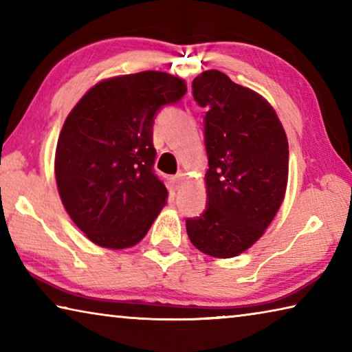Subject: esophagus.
I'll list each match as a JSON object with an SVG mask.
<instances>
[{"mask_svg": "<svg viewBox=\"0 0 352 352\" xmlns=\"http://www.w3.org/2000/svg\"><path fill=\"white\" fill-rule=\"evenodd\" d=\"M183 178H184V174L183 172H178L177 175L172 177V183H174V186L178 189L183 184Z\"/></svg>", "mask_w": 352, "mask_h": 352, "instance_id": "obj_1", "label": "esophagus"}]
</instances>
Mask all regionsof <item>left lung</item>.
<instances>
[{"mask_svg":"<svg viewBox=\"0 0 352 352\" xmlns=\"http://www.w3.org/2000/svg\"><path fill=\"white\" fill-rule=\"evenodd\" d=\"M192 96L206 107V210L186 219L195 248L233 258L264 234L283 204L289 142L275 110L250 88L217 69L192 80Z\"/></svg>","mask_w":352,"mask_h":352,"instance_id":"8db88e82","label":"left lung"}]
</instances>
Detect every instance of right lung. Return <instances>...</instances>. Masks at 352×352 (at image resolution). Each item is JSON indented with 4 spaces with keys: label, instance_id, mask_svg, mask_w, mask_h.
Segmentation results:
<instances>
[{
    "label": "right lung",
    "instance_id": "add662e5",
    "mask_svg": "<svg viewBox=\"0 0 352 352\" xmlns=\"http://www.w3.org/2000/svg\"><path fill=\"white\" fill-rule=\"evenodd\" d=\"M186 83L162 71L99 82L67 118L56 148V180L65 210L88 239L121 250L138 243L166 205L153 170V122Z\"/></svg>",
    "mask_w": 352,
    "mask_h": 352
}]
</instances>
